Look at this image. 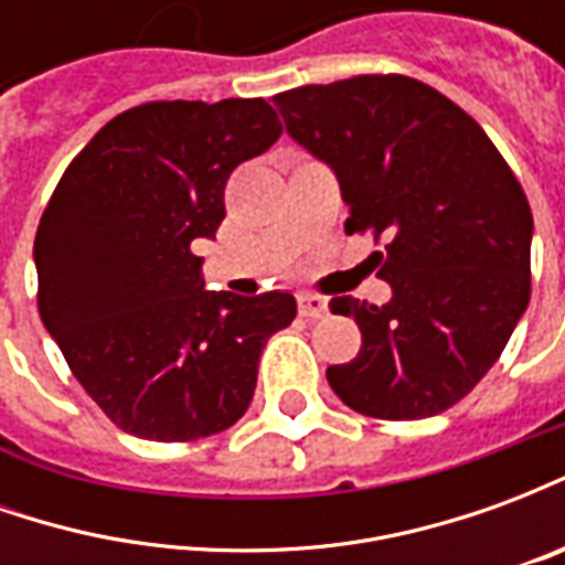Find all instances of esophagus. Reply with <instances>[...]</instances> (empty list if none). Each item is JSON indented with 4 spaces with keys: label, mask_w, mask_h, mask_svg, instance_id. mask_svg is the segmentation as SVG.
Here are the masks:
<instances>
[{
    "label": "esophagus",
    "mask_w": 565,
    "mask_h": 565,
    "mask_svg": "<svg viewBox=\"0 0 565 565\" xmlns=\"http://www.w3.org/2000/svg\"><path fill=\"white\" fill-rule=\"evenodd\" d=\"M296 302H299V315H302V318H327V311H330L323 296L299 294L296 296Z\"/></svg>",
    "instance_id": "34e87169"
}]
</instances>
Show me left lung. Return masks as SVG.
<instances>
[{
    "label": "left lung",
    "mask_w": 565,
    "mask_h": 565,
    "mask_svg": "<svg viewBox=\"0 0 565 565\" xmlns=\"http://www.w3.org/2000/svg\"><path fill=\"white\" fill-rule=\"evenodd\" d=\"M287 132L330 162L344 230L384 238L372 259L391 302L332 296L363 344L327 369L348 408L381 420L448 412L484 379L530 306L533 211L472 117L405 75L278 93Z\"/></svg>",
    "instance_id": "8db88e82"
}]
</instances>
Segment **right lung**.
<instances>
[{"label":"right lung","mask_w":565,"mask_h":565,"mask_svg":"<svg viewBox=\"0 0 565 565\" xmlns=\"http://www.w3.org/2000/svg\"><path fill=\"white\" fill-rule=\"evenodd\" d=\"M266 99L145 103L108 120L60 178L35 233L39 315L105 417L150 441H196L245 415L290 294L205 290L196 238L226 217L238 162L269 150Z\"/></svg>","instance_id":"1"}]
</instances>
